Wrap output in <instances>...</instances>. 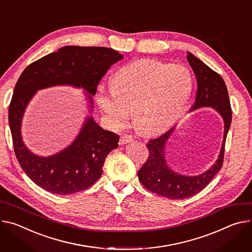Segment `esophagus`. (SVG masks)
Listing matches in <instances>:
<instances>
[{
  "mask_svg": "<svg viewBox=\"0 0 252 252\" xmlns=\"http://www.w3.org/2000/svg\"><path fill=\"white\" fill-rule=\"evenodd\" d=\"M133 140H134V138H133L132 135H130V134H125V135H123L122 138H121V140H120V144H121V145L128 144V143L132 142Z\"/></svg>",
  "mask_w": 252,
  "mask_h": 252,
  "instance_id": "34e87169",
  "label": "esophagus"
}]
</instances>
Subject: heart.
I'll return each instance as SVG.
<instances>
[{
	"label": "heart",
	"mask_w": 252,
	"mask_h": 252,
	"mask_svg": "<svg viewBox=\"0 0 252 252\" xmlns=\"http://www.w3.org/2000/svg\"><path fill=\"white\" fill-rule=\"evenodd\" d=\"M193 88L187 67L143 59L116 71L112 86L99 85L96 101L108 126L125 127L133 108L134 123L147 133L166 129L186 106Z\"/></svg>",
	"instance_id": "b5f03b06"
}]
</instances>
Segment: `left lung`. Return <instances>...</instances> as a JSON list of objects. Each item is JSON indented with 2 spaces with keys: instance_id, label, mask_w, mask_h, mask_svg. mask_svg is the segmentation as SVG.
<instances>
[{
  "instance_id": "obj_1",
  "label": "left lung",
  "mask_w": 252,
  "mask_h": 252,
  "mask_svg": "<svg viewBox=\"0 0 252 252\" xmlns=\"http://www.w3.org/2000/svg\"><path fill=\"white\" fill-rule=\"evenodd\" d=\"M187 59L197 79V94L191 110L209 106L214 108L224 121V134L220 154L216 163L198 176H184L171 170L165 158L166 144L175 126L156 139L149 141V158L138 172L143 186L149 191L168 199H185L196 195L207 185L220 171L226 136L232 119V110L226 84L222 77L199 58L188 52Z\"/></svg>"
}]
</instances>
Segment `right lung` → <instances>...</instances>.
I'll use <instances>...</instances> for the list:
<instances>
[{
	"label": "right lung",
	"mask_w": 252,
	"mask_h": 252,
	"mask_svg": "<svg viewBox=\"0 0 252 252\" xmlns=\"http://www.w3.org/2000/svg\"><path fill=\"white\" fill-rule=\"evenodd\" d=\"M124 56L106 47L64 46L31 63L20 75L9 106V125L15 155L26 175L45 191L70 195L85 190L101 177L106 156L118 148L120 136L100 127L87 117L70 146L50 157L30 152L22 140L21 125L25 109L37 90L56 85L82 87L89 111L93 95L109 67Z\"/></svg>",
	"instance_id": "right-lung-1"
}]
</instances>
